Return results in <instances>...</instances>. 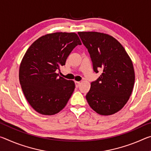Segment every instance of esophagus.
<instances>
[{
	"label": "esophagus",
	"instance_id": "obj_1",
	"mask_svg": "<svg viewBox=\"0 0 151 151\" xmlns=\"http://www.w3.org/2000/svg\"><path fill=\"white\" fill-rule=\"evenodd\" d=\"M81 85V83L80 82H78V81H75V86H76V88H78V86H79V85Z\"/></svg>",
	"mask_w": 151,
	"mask_h": 151
}]
</instances>
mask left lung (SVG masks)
<instances>
[{
	"label": "left lung",
	"instance_id": "1",
	"mask_svg": "<svg viewBox=\"0 0 151 151\" xmlns=\"http://www.w3.org/2000/svg\"><path fill=\"white\" fill-rule=\"evenodd\" d=\"M88 49L96 73H103L91 83L86 99L92 109L101 115H111L123 108L134 83L132 60L118 40L104 33L78 32Z\"/></svg>",
	"mask_w": 151,
	"mask_h": 151
}]
</instances>
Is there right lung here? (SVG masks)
Returning a JSON list of instances; mask_svg holds the SVG:
<instances>
[{"label": "right lung", "mask_w": 151, "mask_h": 151, "mask_svg": "<svg viewBox=\"0 0 151 151\" xmlns=\"http://www.w3.org/2000/svg\"><path fill=\"white\" fill-rule=\"evenodd\" d=\"M81 42L75 32H55L40 37L28 48L19 68V81L30 105L44 115L58 113L75 88L73 81L58 76L74 48Z\"/></svg>", "instance_id": "add662e5"}]
</instances>
